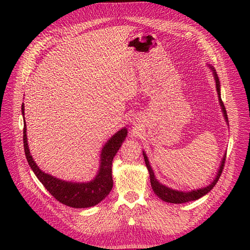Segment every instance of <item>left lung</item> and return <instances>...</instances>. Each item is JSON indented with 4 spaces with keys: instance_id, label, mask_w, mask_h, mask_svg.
I'll list each match as a JSON object with an SVG mask.
<instances>
[{
    "instance_id": "left-lung-1",
    "label": "left lung",
    "mask_w": 250,
    "mask_h": 250,
    "mask_svg": "<svg viewBox=\"0 0 250 250\" xmlns=\"http://www.w3.org/2000/svg\"><path fill=\"white\" fill-rule=\"evenodd\" d=\"M208 66L210 67V70L213 71L214 77H215V81H216V89H217V93H218L219 103H220V106H221V109H222V112H223V117H224V119H225V122L228 123V125H229L228 113H226L225 106H224V104H223L222 99H221V94H220V81H219V78H218V75H217V73H216V70H215L214 67L211 66L210 64H208ZM143 155H144V160H145V163H146V167H147L148 172H149L151 187H152L154 193L158 196V198H161L163 201L170 202V203H185V202H188V201L197 200V199L201 198L202 196L208 194V193L211 190V188H213L216 186L218 179L220 178V175H221L223 167H224L225 157H226V153H225V154L223 155V158H222L221 164H220V167H219V169H218V172H217V175H216L215 179H214L213 181H211V183H210L208 186L204 187V188H197V190H192V191H188V192H184V191L173 190V188H168L167 186H165V185L161 184L160 181H158V180L155 178L154 172H153L152 168H151V166H150V164H149L148 157H147L146 153L144 152V151H143Z\"/></svg>"
}]
</instances>
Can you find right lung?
Returning a JSON list of instances; mask_svg holds the SVG:
<instances>
[{"label":"right lung","instance_id":"1","mask_svg":"<svg viewBox=\"0 0 250 250\" xmlns=\"http://www.w3.org/2000/svg\"><path fill=\"white\" fill-rule=\"evenodd\" d=\"M21 113L22 117H24V103L21 104ZM26 132L27 127L25 122L24 132H22L24 133V137H22V140H24V149L28 164L31 167L36 177L39 178L43 187L47 188V191H49V193L56 200L62 202L64 206L71 208H85L96 206V204L101 202L109 194L113 185L111 174L112 160L127 137V128H122V129L116 132L105 143L100 154L99 170H98L95 178L93 180L87 181V183L65 181L42 171L34 162L32 155L30 154Z\"/></svg>","mask_w":250,"mask_h":250}]
</instances>
